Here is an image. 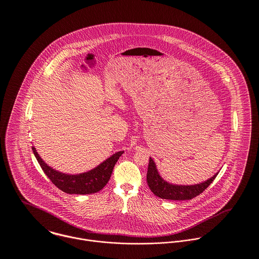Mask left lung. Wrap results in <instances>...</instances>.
<instances>
[{
  "label": "left lung",
  "instance_id": "left-lung-1",
  "mask_svg": "<svg viewBox=\"0 0 259 259\" xmlns=\"http://www.w3.org/2000/svg\"><path fill=\"white\" fill-rule=\"evenodd\" d=\"M219 172H217L213 177L208 179L205 182H202L198 185L192 186H179L172 185L167 183L163 178L159 175L156 168V164L152 158L149 160L148 172H147V183L150 190L154 195L161 199L172 200V201H185L192 200L193 198L201 194L215 179Z\"/></svg>",
  "mask_w": 259,
  "mask_h": 259
}]
</instances>
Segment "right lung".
<instances>
[{
    "mask_svg": "<svg viewBox=\"0 0 259 259\" xmlns=\"http://www.w3.org/2000/svg\"><path fill=\"white\" fill-rule=\"evenodd\" d=\"M31 149L42 171L49 177L53 184L66 194L76 195L94 194L103 189L111 177L116 162L124 153V151L117 152L89 172L78 175H68L56 171L48 166V164H46L45 161H42V159L39 157L35 148L31 147Z\"/></svg>",
    "mask_w": 259,
    "mask_h": 259,
    "instance_id": "1",
    "label": "right lung"
}]
</instances>
